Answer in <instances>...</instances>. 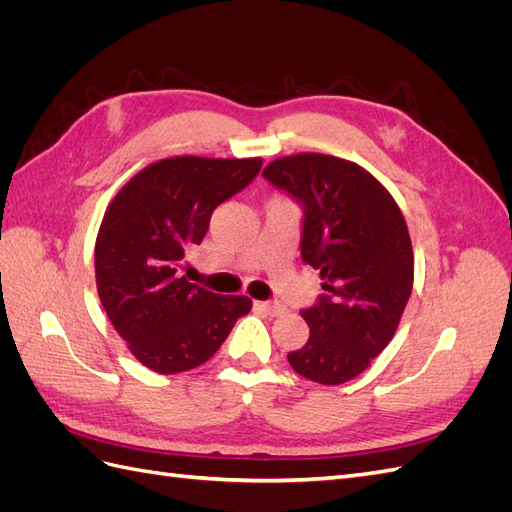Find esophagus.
I'll list each match as a JSON object with an SVG mask.
<instances>
[{"mask_svg": "<svg viewBox=\"0 0 512 512\" xmlns=\"http://www.w3.org/2000/svg\"><path fill=\"white\" fill-rule=\"evenodd\" d=\"M260 312H265L269 316H282L286 312V307L282 303H273V301H256L254 303Z\"/></svg>", "mask_w": 512, "mask_h": 512, "instance_id": "obj_1", "label": "esophagus"}]
</instances>
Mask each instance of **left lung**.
<instances>
[{"label":"left lung","mask_w":512,"mask_h":512,"mask_svg":"<svg viewBox=\"0 0 512 512\" xmlns=\"http://www.w3.org/2000/svg\"><path fill=\"white\" fill-rule=\"evenodd\" d=\"M303 211L301 258L320 271L324 294L301 316L307 344L292 369L318 384H344L389 346L412 292L414 252L395 198L359 164L297 153L262 170Z\"/></svg>","instance_id":"8db88e82"}]
</instances>
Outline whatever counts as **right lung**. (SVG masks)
Instances as JSON below:
<instances>
[{"mask_svg": "<svg viewBox=\"0 0 512 512\" xmlns=\"http://www.w3.org/2000/svg\"><path fill=\"white\" fill-rule=\"evenodd\" d=\"M260 166V158H166L136 173L106 207L96 239L100 303L134 359L156 374L209 361L252 309V299L192 284L179 267L205 239L215 207Z\"/></svg>", "mask_w": 512, "mask_h": 512, "instance_id": "add662e5", "label": "right lung"}]
</instances>
